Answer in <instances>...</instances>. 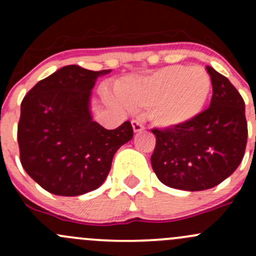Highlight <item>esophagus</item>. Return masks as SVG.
<instances>
[{
  "instance_id": "34e87169",
  "label": "esophagus",
  "mask_w": 256,
  "mask_h": 256,
  "mask_svg": "<svg viewBox=\"0 0 256 256\" xmlns=\"http://www.w3.org/2000/svg\"><path fill=\"white\" fill-rule=\"evenodd\" d=\"M132 128H134V132H141V131L144 130V126L141 120H132Z\"/></svg>"
}]
</instances>
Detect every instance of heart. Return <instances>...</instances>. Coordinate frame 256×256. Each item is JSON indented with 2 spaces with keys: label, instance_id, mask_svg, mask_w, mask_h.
<instances>
[{
  "label": "heart",
  "instance_id": "b5f03b06",
  "mask_svg": "<svg viewBox=\"0 0 256 256\" xmlns=\"http://www.w3.org/2000/svg\"><path fill=\"white\" fill-rule=\"evenodd\" d=\"M210 90V76L203 66H171L150 76L124 80L115 92L128 109L151 108L150 118L154 125L174 128L200 115Z\"/></svg>",
  "mask_w": 256,
  "mask_h": 256
}]
</instances>
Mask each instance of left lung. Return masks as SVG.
I'll return each instance as SVG.
<instances>
[{"label": "left lung", "instance_id": "obj_1", "mask_svg": "<svg viewBox=\"0 0 256 256\" xmlns=\"http://www.w3.org/2000/svg\"><path fill=\"white\" fill-rule=\"evenodd\" d=\"M213 95L207 110L174 128H154L151 164L164 184L176 190L216 187L238 168L248 140L245 104L228 78L212 66Z\"/></svg>", "mask_w": 256, "mask_h": 256}]
</instances>
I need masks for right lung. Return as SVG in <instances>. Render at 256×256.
Here are the masks:
<instances>
[{
  "label": "right lung",
  "instance_id": "add662e5",
  "mask_svg": "<svg viewBox=\"0 0 256 256\" xmlns=\"http://www.w3.org/2000/svg\"><path fill=\"white\" fill-rule=\"evenodd\" d=\"M110 72L63 66L23 99L17 131L20 164L49 193L73 197L99 188L115 152L132 138L130 121L106 130L92 120V90Z\"/></svg>",
  "mask_w": 256,
  "mask_h": 256
}]
</instances>
